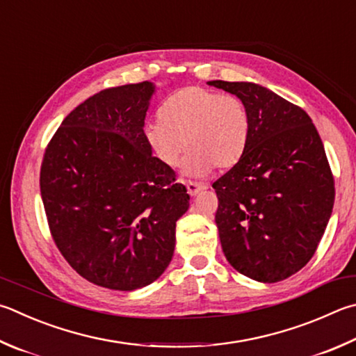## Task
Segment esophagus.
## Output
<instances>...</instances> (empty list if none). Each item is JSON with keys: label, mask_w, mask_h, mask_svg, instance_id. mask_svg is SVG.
Wrapping results in <instances>:
<instances>
[{"label": "esophagus", "mask_w": 356, "mask_h": 356, "mask_svg": "<svg viewBox=\"0 0 356 356\" xmlns=\"http://www.w3.org/2000/svg\"><path fill=\"white\" fill-rule=\"evenodd\" d=\"M204 190V186L196 182H186V191H188L190 196H197L200 191Z\"/></svg>", "instance_id": "1"}]
</instances>
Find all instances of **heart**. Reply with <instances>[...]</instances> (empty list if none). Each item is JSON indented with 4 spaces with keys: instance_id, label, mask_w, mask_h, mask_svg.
Returning a JSON list of instances; mask_svg holds the SVG:
<instances>
[{
    "instance_id": "heart-1",
    "label": "heart",
    "mask_w": 356,
    "mask_h": 356,
    "mask_svg": "<svg viewBox=\"0 0 356 356\" xmlns=\"http://www.w3.org/2000/svg\"><path fill=\"white\" fill-rule=\"evenodd\" d=\"M249 134V113L241 99L199 86L172 93L161 104L159 121L143 129L146 146L166 168H176L185 147L190 149L184 172L195 177L213 166H234L248 147Z\"/></svg>"
}]
</instances>
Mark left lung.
<instances>
[{
  "label": "left lung",
  "instance_id": "1",
  "mask_svg": "<svg viewBox=\"0 0 356 356\" xmlns=\"http://www.w3.org/2000/svg\"><path fill=\"white\" fill-rule=\"evenodd\" d=\"M248 108L243 157L219 177L215 221L227 261L252 280L275 283L312 260L334 202L324 145L300 107L254 82L209 81Z\"/></svg>",
  "mask_w": 356,
  "mask_h": 356
}]
</instances>
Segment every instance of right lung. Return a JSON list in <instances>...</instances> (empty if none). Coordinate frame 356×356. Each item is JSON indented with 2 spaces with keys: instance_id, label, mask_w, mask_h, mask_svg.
<instances>
[{
  "instance_id": "right-lung-1",
  "label": "right lung",
  "mask_w": 356,
  "mask_h": 356,
  "mask_svg": "<svg viewBox=\"0 0 356 356\" xmlns=\"http://www.w3.org/2000/svg\"><path fill=\"white\" fill-rule=\"evenodd\" d=\"M156 83L107 88L77 106L44 151L40 193L57 248L95 285L134 291L165 273L190 196L143 138Z\"/></svg>"
}]
</instances>
